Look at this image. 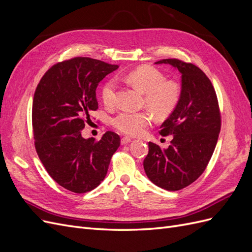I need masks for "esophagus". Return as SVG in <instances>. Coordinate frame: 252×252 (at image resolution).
I'll list each match as a JSON object with an SVG mask.
<instances>
[{
	"label": "esophagus",
	"mask_w": 252,
	"mask_h": 252,
	"mask_svg": "<svg viewBox=\"0 0 252 252\" xmlns=\"http://www.w3.org/2000/svg\"><path fill=\"white\" fill-rule=\"evenodd\" d=\"M132 140L130 139V138H122L121 139V143H122V145H125V144H128V143H130Z\"/></svg>",
	"instance_id": "obj_1"
}]
</instances>
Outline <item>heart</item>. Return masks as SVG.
Segmentation results:
<instances>
[{
    "label": "heart",
    "mask_w": 252,
    "mask_h": 252,
    "mask_svg": "<svg viewBox=\"0 0 252 252\" xmlns=\"http://www.w3.org/2000/svg\"><path fill=\"white\" fill-rule=\"evenodd\" d=\"M124 81L145 94V104L158 118H167L181 101L182 87L177 81L166 80L163 72L152 66H141L128 72ZM117 81L110 79L102 87L101 95L105 105L112 106L116 101ZM152 114L148 111L124 110L114 117L112 124L122 133L136 135L151 124Z\"/></svg>",
    "instance_id": "obj_1"
}]
</instances>
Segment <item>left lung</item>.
I'll list each match as a JSON object with an SVG mask.
<instances>
[{
  "instance_id": "left-lung-1",
  "label": "left lung",
  "mask_w": 252,
  "mask_h": 252,
  "mask_svg": "<svg viewBox=\"0 0 252 252\" xmlns=\"http://www.w3.org/2000/svg\"><path fill=\"white\" fill-rule=\"evenodd\" d=\"M168 64L181 73L182 96L178 107L161 125L162 135H171L168 148L149 142L144 170L157 186L175 191L187 187L204 172L215 151L220 114L215 88L199 67L177 59Z\"/></svg>"
}]
</instances>
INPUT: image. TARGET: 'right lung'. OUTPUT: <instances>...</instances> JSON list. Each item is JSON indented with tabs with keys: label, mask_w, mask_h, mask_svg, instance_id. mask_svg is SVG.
<instances>
[{
	"label": "right lung",
	"mask_w": 252,
	"mask_h": 252,
	"mask_svg": "<svg viewBox=\"0 0 252 252\" xmlns=\"http://www.w3.org/2000/svg\"><path fill=\"white\" fill-rule=\"evenodd\" d=\"M118 68L74 58L53 65L35 89L32 127L37 156L50 177L69 191L85 193L100 185L121 144L112 131L97 142L84 139L81 132L89 114L97 109L98 83Z\"/></svg>",
	"instance_id": "add662e5"
}]
</instances>
